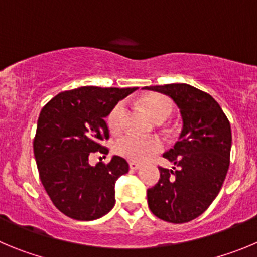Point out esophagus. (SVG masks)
<instances>
[{
	"label": "esophagus",
	"mask_w": 257,
	"mask_h": 257,
	"mask_svg": "<svg viewBox=\"0 0 257 257\" xmlns=\"http://www.w3.org/2000/svg\"><path fill=\"white\" fill-rule=\"evenodd\" d=\"M129 168H131V170H137V169L141 168V164L132 161V163H129Z\"/></svg>",
	"instance_id": "esophagus-1"
}]
</instances>
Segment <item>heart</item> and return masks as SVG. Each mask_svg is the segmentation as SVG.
I'll return each mask as SVG.
<instances>
[{
  "instance_id": "b5f03b06",
  "label": "heart",
  "mask_w": 257,
  "mask_h": 257,
  "mask_svg": "<svg viewBox=\"0 0 257 257\" xmlns=\"http://www.w3.org/2000/svg\"><path fill=\"white\" fill-rule=\"evenodd\" d=\"M142 105L147 110L152 119L157 123H161L168 119L173 112L172 100L164 94L150 93L142 97ZM125 117V105L124 102H117L111 107L106 116V125L111 133H117L123 128ZM163 150V142L157 137H137L134 134H124L114 143V151L126 160L143 163L150 157L159 154Z\"/></svg>"
}]
</instances>
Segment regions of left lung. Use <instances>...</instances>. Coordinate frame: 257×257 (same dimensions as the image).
<instances>
[{"mask_svg": "<svg viewBox=\"0 0 257 257\" xmlns=\"http://www.w3.org/2000/svg\"><path fill=\"white\" fill-rule=\"evenodd\" d=\"M177 103L183 131L163 155L175 164L160 169V179L147 189L152 214L168 223H188L207 210L220 192L229 169L232 131L220 105L206 92L186 83L151 85Z\"/></svg>", "mask_w": 257, "mask_h": 257, "instance_id": "1", "label": "left lung"}]
</instances>
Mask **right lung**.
<instances>
[{
    "label": "right lung",
    "mask_w": 257,
    "mask_h": 257,
    "mask_svg": "<svg viewBox=\"0 0 257 257\" xmlns=\"http://www.w3.org/2000/svg\"><path fill=\"white\" fill-rule=\"evenodd\" d=\"M133 88L80 87L48 101L37 123L33 141L39 178L56 209L75 220H94L115 205V182L128 173L125 159L88 164V156L107 155L105 119L108 111Z\"/></svg>",
    "instance_id": "obj_1"
}]
</instances>
